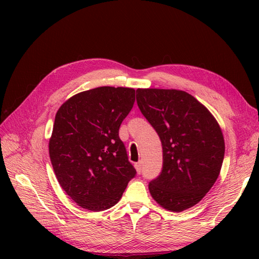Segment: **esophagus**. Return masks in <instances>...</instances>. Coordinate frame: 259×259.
<instances>
[{
  "mask_svg": "<svg viewBox=\"0 0 259 259\" xmlns=\"http://www.w3.org/2000/svg\"><path fill=\"white\" fill-rule=\"evenodd\" d=\"M135 167H136L137 172H138V174H141V170H142L141 162H137V163H135Z\"/></svg>",
  "mask_w": 259,
  "mask_h": 259,
  "instance_id": "34e87169",
  "label": "esophagus"
}]
</instances>
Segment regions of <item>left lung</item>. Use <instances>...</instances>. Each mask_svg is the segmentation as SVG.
<instances>
[{"label": "left lung", "instance_id": "left-lung-1", "mask_svg": "<svg viewBox=\"0 0 259 259\" xmlns=\"http://www.w3.org/2000/svg\"><path fill=\"white\" fill-rule=\"evenodd\" d=\"M137 103L162 145V170L149 184L152 198L176 212L195 206L222 169L225 141L217 120L181 90L138 89Z\"/></svg>", "mask_w": 259, "mask_h": 259}]
</instances>
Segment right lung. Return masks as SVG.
Instances as JSON below:
<instances>
[{
    "instance_id": "add662e5",
    "label": "right lung",
    "mask_w": 259,
    "mask_h": 259,
    "mask_svg": "<svg viewBox=\"0 0 259 259\" xmlns=\"http://www.w3.org/2000/svg\"><path fill=\"white\" fill-rule=\"evenodd\" d=\"M135 103V90L99 87L65 101L56 114L49 153L60 186L91 211L111 208L137 171L119 128Z\"/></svg>"
}]
</instances>
